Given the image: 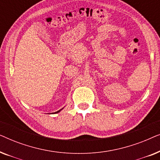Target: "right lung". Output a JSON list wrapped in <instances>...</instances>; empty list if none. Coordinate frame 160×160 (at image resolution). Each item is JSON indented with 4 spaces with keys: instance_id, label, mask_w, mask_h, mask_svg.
<instances>
[{
    "instance_id": "add662e5",
    "label": "right lung",
    "mask_w": 160,
    "mask_h": 160,
    "mask_svg": "<svg viewBox=\"0 0 160 160\" xmlns=\"http://www.w3.org/2000/svg\"><path fill=\"white\" fill-rule=\"evenodd\" d=\"M61 110H62V109H60V110H59V111H57V112H55V113H58V112H60V111Z\"/></svg>"
}]
</instances>
